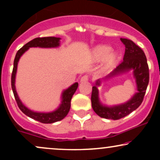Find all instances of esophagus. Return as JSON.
I'll return each instance as SVG.
<instances>
[{
	"instance_id": "34e87169",
	"label": "esophagus",
	"mask_w": 160,
	"mask_h": 160,
	"mask_svg": "<svg viewBox=\"0 0 160 160\" xmlns=\"http://www.w3.org/2000/svg\"><path fill=\"white\" fill-rule=\"evenodd\" d=\"M89 79V77L88 75H83L81 78H80V82H83L88 81Z\"/></svg>"
}]
</instances>
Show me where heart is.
<instances>
[{"label":"heart","instance_id":"heart-1","mask_svg":"<svg viewBox=\"0 0 160 160\" xmlns=\"http://www.w3.org/2000/svg\"><path fill=\"white\" fill-rule=\"evenodd\" d=\"M93 60L100 62L103 60V65L105 68L111 67L118 60V54L115 51L111 50V48L106 45L97 46L93 49L92 52Z\"/></svg>","mask_w":160,"mask_h":160}]
</instances>
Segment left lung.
Instances as JSON below:
<instances>
[{
    "label": "left lung",
    "mask_w": 160,
    "mask_h": 160,
    "mask_svg": "<svg viewBox=\"0 0 160 160\" xmlns=\"http://www.w3.org/2000/svg\"><path fill=\"white\" fill-rule=\"evenodd\" d=\"M126 49L123 61L113 70L108 77H112L120 73L132 70L134 76L136 79L138 91L131 100L123 104L114 107H105L100 104L98 100V91L96 86H93L92 91V107L99 117L110 120H120L136 110L141 105L146 93L149 82V67L144 51L131 40L121 38ZM97 85L99 82H97Z\"/></svg>",
    "instance_id": "1"
}]
</instances>
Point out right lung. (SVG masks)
<instances>
[{
	"label": "right lung",
	"instance_id": "add662e5",
	"mask_svg": "<svg viewBox=\"0 0 160 160\" xmlns=\"http://www.w3.org/2000/svg\"><path fill=\"white\" fill-rule=\"evenodd\" d=\"M59 38H55V37H45V38H37L33 39L26 44L24 45L21 49L18 50L16 52L15 59L13 62V68H12V76H11V86L13 92L14 97L17 103L18 107L19 109L25 113L28 117L34 119L37 121L42 122V123H52V122H57V121L62 120L67 116L71 108V101L73 95L76 92L78 87V82H75L71 87L66 89L62 93V102L61 105L56 111L52 112V113H37L31 110L28 109L24 104L22 103L18 97L17 92L16 91L15 87V78L16 69H17L18 62H19L20 57L25 51L28 50L30 47H44V48H50V47H56L59 46Z\"/></svg>",
	"mask_w": 160,
	"mask_h": 160
}]
</instances>
